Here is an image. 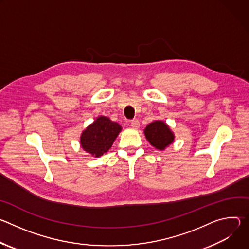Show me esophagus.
<instances>
[{"label": "esophagus", "mask_w": 249, "mask_h": 249, "mask_svg": "<svg viewBox=\"0 0 249 249\" xmlns=\"http://www.w3.org/2000/svg\"><path fill=\"white\" fill-rule=\"evenodd\" d=\"M130 124H131V127H132L133 129H138V128L140 127V122H139L138 119H133V120L130 122Z\"/></svg>", "instance_id": "1"}]
</instances>
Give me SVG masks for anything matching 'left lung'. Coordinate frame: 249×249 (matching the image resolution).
Wrapping results in <instances>:
<instances>
[{
    "instance_id": "obj_1",
    "label": "left lung",
    "mask_w": 249,
    "mask_h": 249,
    "mask_svg": "<svg viewBox=\"0 0 249 249\" xmlns=\"http://www.w3.org/2000/svg\"><path fill=\"white\" fill-rule=\"evenodd\" d=\"M144 133L150 144L160 151L165 150L174 141V134L163 121L156 120L150 123L145 128Z\"/></svg>"
}]
</instances>
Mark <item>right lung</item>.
<instances>
[{
  "label": "right lung",
  "instance_id": "add662e5",
  "mask_svg": "<svg viewBox=\"0 0 249 249\" xmlns=\"http://www.w3.org/2000/svg\"><path fill=\"white\" fill-rule=\"evenodd\" d=\"M122 127L108 117L98 116L81 135L82 148L91 156L98 158L107 152L119 135Z\"/></svg>",
  "mask_w": 249,
  "mask_h": 249
}]
</instances>
